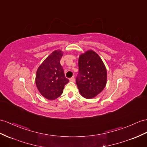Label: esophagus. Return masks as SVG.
I'll return each mask as SVG.
<instances>
[{"instance_id": "1", "label": "esophagus", "mask_w": 147, "mask_h": 147, "mask_svg": "<svg viewBox=\"0 0 147 147\" xmlns=\"http://www.w3.org/2000/svg\"><path fill=\"white\" fill-rule=\"evenodd\" d=\"M69 81H71V82H74V81H75V78H74V76L71 77V78L69 79Z\"/></svg>"}]
</instances>
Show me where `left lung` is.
Here are the masks:
<instances>
[{
    "label": "left lung",
    "instance_id": "obj_1",
    "mask_svg": "<svg viewBox=\"0 0 147 147\" xmlns=\"http://www.w3.org/2000/svg\"><path fill=\"white\" fill-rule=\"evenodd\" d=\"M78 66L76 82L79 91L84 98H93L106 85V67L99 56L91 50L80 56Z\"/></svg>",
    "mask_w": 147,
    "mask_h": 147
}]
</instances>
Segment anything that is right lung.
Returning <instances> with one entry per match:
<instances>
[{
    "label": "right lung",
    "mask_w": 147,
    "mask_h": 147,
    "mask_svg": "<svg viewBox=\"0 0 147 147\" xmlns=\"http://www.w3.org/2000/svg\"><path fill=\"white\" fill-rule=\"evenodd\" d=\"M63 53L56 50L49 55L36 71V85L39 92L49 100L61 95L65 86L69 82L60 64Z\"/></svg>",
    "instance_id": "add662e5"
}]
</instances>
